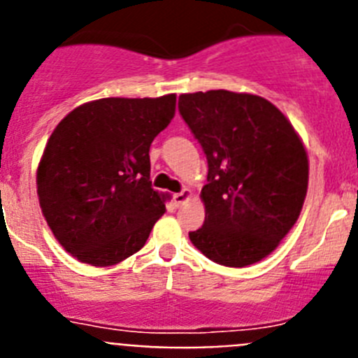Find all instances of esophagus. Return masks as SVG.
Instances as JSON below:
<instances>
[{"instance_id": "esophagus-1", "label": "esophagus", "mask_w": 358, "mask_h": 358, "mask_svg": "<svg viewBox=\"0 0 358 358\" xmlns=\"http://www.w3.org/2000/svg\"><path fill=\"white\" fill-rule=\"evenodd\" d=\"M189 197H192V192H189V189H182V192H179V194L173 195V204L179 208L181 204H185Z\"/></svg>"}]
</instances>
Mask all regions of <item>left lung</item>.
Returning <instances> with one entry per match:
<instances>
[{
	"label": "left lung",
	"instance_id": "1",
	"mask_svg": "<svg viewBox=\"0 0 358 358\" xmlns=\"http://www.w3.org/2000/svg\"><path fill=\"white\" fill-rule=\"evenodd\" d=\"M179 113L208 159L206 218L189 240L226 267L264 260L301 213L308 188L303 141L285 115L256 94H181Z\"/></svg>",
	"mask_w": 358,
	"mask_h": 358
}]
</instances>
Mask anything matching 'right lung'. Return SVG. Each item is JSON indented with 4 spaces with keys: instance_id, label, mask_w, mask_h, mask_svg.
<instances>
[{
    "instance_id": "right-lung-1",
    "label": "right lung",
    "mask_w": 358,
    "mask_h": 358,
    "mask_svg": "<svg viewBox=\"0 0 358 358\" xmlns=\"http://www.w3.org/2000/svg\"><path fill=\"white\" fill-rule=\"evenodd\" d=\"M176 115V94L100 98L55 127L37 169L44 218L62 248L109 267L140 251L164 213L152 188L150 143Z\"/></svg>"
}]
</instances>
